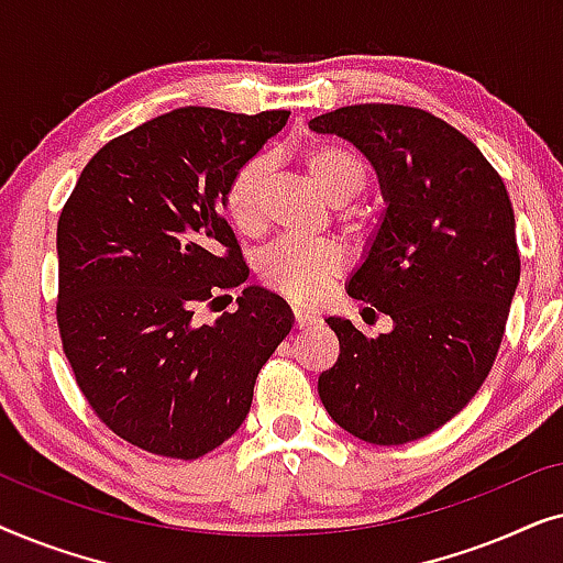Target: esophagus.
Masks as SVG:
<instances>
[{
	"label": "esophagus",
	"mask_w": 563,
	"mask_h": 563,
	"mask_svg": "<svg viewBox=\"0 0 563 563\" xmlns=\"http://www.w3.org/2000/svg\"><path fill=\"white\" fill-rule=\"evenodd\" d=\"M291 314H295V328L297 330H310L312 325H318V322H320V314H314V312L295 310Z\"/></svg>",
	"instance_id": "1"
}]
</instances>
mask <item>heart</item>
Instances as JSON below:
<instances>
[{
    "label": "heart",
    "instance_id": "b5f03b06",
    "mask_svg": "<svg viewBox=\"0 0 563 563\" xmlns=\"http://www.w3.org/2000/svg\"><path fill=\"white\" fill-rule=\"evenodd\" d=\"M307 172L322 195L333 202H349L366 187L368 168L364 158L338 141H314L302 153ZM272 176V158L256 153L230 176L222 191V207L228 220L243 235L258 233L264 225V197ZM351 225H358L351 214ZM345 268V251L335 241L295 243L282 241L268 249L258 261V276L268 289L295 305H314L325 297Z\"/></svg>",
    "mask_w": 563,
    "mask_h": 563
}]
</instances>
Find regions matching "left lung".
I'll return each mask as SVG.
<instances>
[{"instance_id":"obj_1","label":"left lung","mask_w":563,"mask_h":563,"mask_svg":"<svg viewBox=\"0 0 563 563\" xmlns=\"http://www.w3.org/2000/svg\"><path fill=\"white\" fill-rule=\"evenodd\" d=\"M310 128L376 168L387 210L349 295L395 322L366 338L328 318L341 356L320 374V399L361 441H418L472 402L497 358L520 282L510 197L464 133L418 107L351 104Z\"/></svg>"}]
</instances>
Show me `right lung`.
Wrapping results in <instances>:
<instances>
[{"mask_svg": "<svg viewBox=\"0 0 563 563\" xmlns=\"http://www.w3.org/2000/svg\"><path fill=\"white\" fill-rule=\"evenodd\" d=\"M287 120L166 112L99 148L60 210V343L97 418L137 449L191 461L225 443L291 330L289 307L261 287L210 325L195 318L249 276L222 191Z\"/></svg>", "mask_w": 563, "mask_h": 563, "instance_id": "obj_1", "label": "right lung"}]
</instances>
